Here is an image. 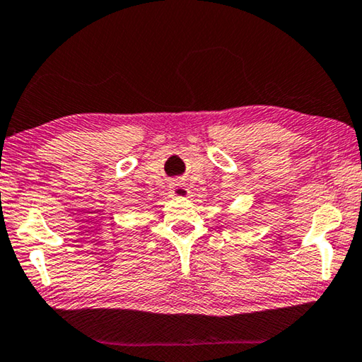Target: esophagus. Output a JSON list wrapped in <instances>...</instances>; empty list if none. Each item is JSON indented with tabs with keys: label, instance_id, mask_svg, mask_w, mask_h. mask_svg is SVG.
<instances>
[{
	"label": "esophagus",
	"instance_id": "1",
	"mask_svg": "<svg viewBox=\"0 0 362 362\" xmlns=\"http://www.w3.org/2000/svg\"><path fill=\"white\" fill-rule=\"evenodd\" d=\"M188 188L185 185H182V183H175L174 187H172V194L174 197H188Z\"/></svg>",
	"mask_w": 362,
	"mask_h": 362
}]
</instances>
